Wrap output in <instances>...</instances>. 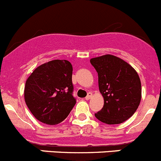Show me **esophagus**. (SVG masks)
Returning a JSON list of instances; mask_svg holds the SVG:
<instances>
[{"label":"esophagus","instance_id":"esophagus-1","mask_svg":"<svg viewBox=\"0 0 161 161\" xmlns=\"http://www.w3.org/2000/svg\"><path fill=\"white\" fill-rule=\"evenodd\" d=\"M92 92H88V96H87L86 97H85V99H87V100H88V99H90L92 98Z\"/></svg>","mask_w":161,"mask_h":161}]
</instances>
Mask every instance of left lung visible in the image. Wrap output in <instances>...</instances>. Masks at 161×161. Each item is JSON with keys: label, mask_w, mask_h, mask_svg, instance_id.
Wrapping results in <instances>:
<instances>
[{"label": "left lung", "mask_w": 161, "mask_h": 161, "mask_svg": "<svg viewBox=\"0 0 161 161\" xmlns=\"http://www.w3.org/2000/svg\"><path fill=\"white\" fill-rule=\"evenodd\" d=\"M98 73L99 89L103 108L95 114L100 122L119 124L137 111L142 99V85L138 74L130 65L111 54L90 60Z\"/></svg>", "instance_id": "obj_1"}]
</instances>
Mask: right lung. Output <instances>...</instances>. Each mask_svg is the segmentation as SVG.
Returning a JSON list of instances; mask_svg holds the SVG:
<instances>
[{
  "mask_svg": "<svg viewBox=\"0 0 161 161\" xmlns=\"http://www.w3.org/2000/svg\"><path fill=\"white\" fill-rule=\"evenodd\" d=\"M72 74L67 60L50 61L32 72L24 87V99L36 119L47 125L66 119L76 104Z\"/></svg>",
  "mask_w": 161,
  "mask_h": 161,
  "instance_id": "add662e5",
  "label": "right lung"
}]
</instances>
